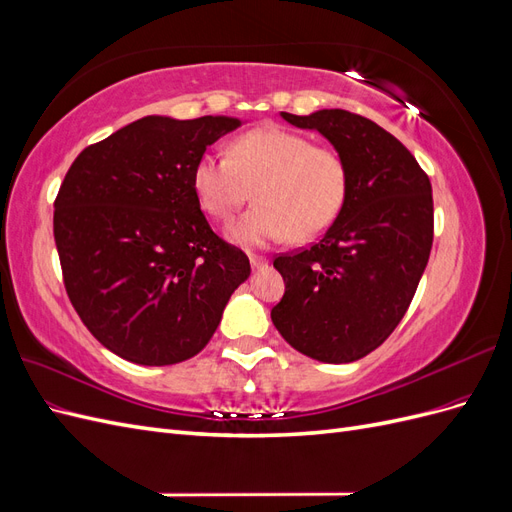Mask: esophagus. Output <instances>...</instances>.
Masks as SVG:
<instances>
[{"instance_id": "34e87169", "label": "esophagus", "mask_w": 512, "mask_h": 512, "mask_svg": "<svg viewBox=\"0 0 512 512\" xmlns=\"http://www.w3.org/2000/svg\"><path fill=\"white\" fill-rule=\"evenodd\" d=\"M267 258H262V256H250V265H252V269L256 271V269H262V267H267Z\"/></svg>"}]
</instances>
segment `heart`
Instances as JSON below:
<instances>
[{"label": "heart", "mask_w": 512, "mask_h": 512, "mask_svg": "<svg viewBox=\"0 0 512 512\" xmlns=\"http://www.w3.org/2000/svg\"><path fill=\"white\" fill-rule=\"evenodd\" d=\"M194 190L215 220L232 218L256 190L258 205L228 226V239L267 247L288 235L305 241L327 230L344 209L350 170L335 147L265 126L237 136L230 156L205 153L194 168Z\"/></svg>", "instance_id": "obj_1"}]
</instances>
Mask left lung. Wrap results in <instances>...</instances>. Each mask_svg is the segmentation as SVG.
Returning <instances> with one entry per match:
<instances>
[{"label": "left lung", "mask_w": 512, "mask_h": 512, "mask_svg": "<svg viewBox=\"0 0 512 512\" xmlns=\"http://www.w3.org/2000/svg\"><path fill=\"white\" fill-rule=\"evenodd\" d=\"M282 117L342 153L350 190L318 243L273 260L286 292L271 320L309 359L359 361L395 331L421 282L433 243L431 183L412 153L367 117L342 108Z\"/></svg>", "instance_id": "8db88e82"}]
</instances>
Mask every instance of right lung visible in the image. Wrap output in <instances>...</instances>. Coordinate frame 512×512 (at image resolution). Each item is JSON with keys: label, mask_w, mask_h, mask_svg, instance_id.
Listing matches in <instances>:
<instances>
[{"label": "right lung", "mask_w": 512, "mask_h": 512, "mask_svg": "<svg viewBox=\"0 0 512 512\" xmlns=\"http://www.w3.org/2000/svg\"><path fill=\"white\" fill-rule=\"evenodd\" d=\"M235 117L149 115L79 153L53 235L68 297L121 359L175 365L203 350L250 260L200 211L194 168Z\"/></svg>", "instance_id": "add662e5"}]
</instances>
